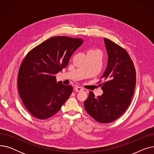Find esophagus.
<instances>
[{
	"mask_svg": "<svg viewBox=\"0 0 154 154\" xmlns=\"http://www.w3.org/2000/svg\"><path fill=\"white\" fill-rule=\"evenodd\" d=\"M74 90H75L76 92H80V91H83V88H82V87H78V86H77V87H75Z\"/></svg>",
	"mask_w": 154,
	"mask_h": 154,
	"instance_id": "34e87169",
	"label": "esophagus"
}]
</instances>
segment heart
Listing matches in <instances>:
<instances>
[{
	"label": "heart",
	"mask_w": 154,
	"mask_h": 154,
	"mask_svg": "<svg viewBox=\"0 0 154 154\" xmlns=\"http://www.w3.org/2000/svg\"><path fill=\"white\" fill-rule=\"evenodd\" d=\"M87 54H97L100 56V52L99 50L97 49H91L87 52Z\"/></svg>",
	"instance_id": "heart-1"
}]
</instances>
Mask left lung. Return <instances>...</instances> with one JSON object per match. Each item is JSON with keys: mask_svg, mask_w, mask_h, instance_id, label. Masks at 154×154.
<instances>
[{"mask_svg": "<svg viewBox=\"0 0 154 154\" xmlns=\"http://www.w3.org/2000/svg\"><path fill=\"white\" fill-rule=\"evenodd\" d=\"M104 42L108 63L97 83L103 93L95 97L90 91L84 107L97 122L107 124L120 117L130 105L136 84V72L130 55L124 48L106 38ZM102 78L104 82L101 80Z\"/></svg>", "mask_w": 154, "mask_h": 154, "instance_id": "1", "label": "left lung"}]
</instances>
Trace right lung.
Returning <instances> with one entry per match:
<instances>
[{"label":"right lung","mask_w":154,"mask_h":154,"mask_svg":"<svg viewBox=\"0 0 154 154\" xmlns=\"http://www.w3.org/2000/svg\"><path fill=\"white\" fill-rule=\"evenodd\" d=\"M83 43L80 38L55 36L30 50L19 68L17 86L30 114L40 120L54 116L71 95L70 85L56 82L55 75L66 67L70 57Z\"/></svg>","instance_id":"add662e5"}]
</instances>
